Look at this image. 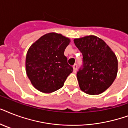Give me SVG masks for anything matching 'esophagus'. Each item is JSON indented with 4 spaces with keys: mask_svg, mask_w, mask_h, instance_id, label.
Segmentation results:
<instances>
[{
    "mask_svg": "<svg viewBox=\"0 0 128 128\" xmlns=\"http://www.w3.org/2000/svg\"><path fill=\"white\" fill-rule=\"evenodd\" d=\"M77 67H78L77 64H74V66H73V69H74L73 72H74V73H76V70H77Z\"/></svg>",
    "mask_w": 128,
    "mask_h": 128,
    "instance_id": "1",
    "label": "esophagus"
}]
</instances>
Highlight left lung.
Instances as JSON below:
<instances>
[{
	"label": "left lung",
	"mask_w": 128,
	"mask_h": 128,
	"mask_svg": "<svg viewBox=\"0 0 128 128\" xmlns=\"http://www.w3.org/2000/svg\"><path fill=\"white\" fill-rule=\"evenodd\" d=\"M74 42L83 55V68L77 73L80 90L90 95L102 93L117 76L115 53L102 39L94 35L75 38Z\"/></svg>",
	"instance_id": "obj_1"
}]
</instances>
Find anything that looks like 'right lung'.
Here are the masks:
<instances>
[{"instance_id": "right-lung-1", "label": "right lung", "mask_w": 128, "mask_h": 128, "mask_svg": "<svg viewBox=\"0 0 128 128\" xmlns=\"http://www.w3.org/2000/svg\"><path fill=\"white\" fill-rule=\"evenodd\" d=\"M70 40L61 34L43 35L29 48L26 56V72L31 84L43 93H52L63 86L73 68L64 52Z\"/></svg>"}]
</instances>
